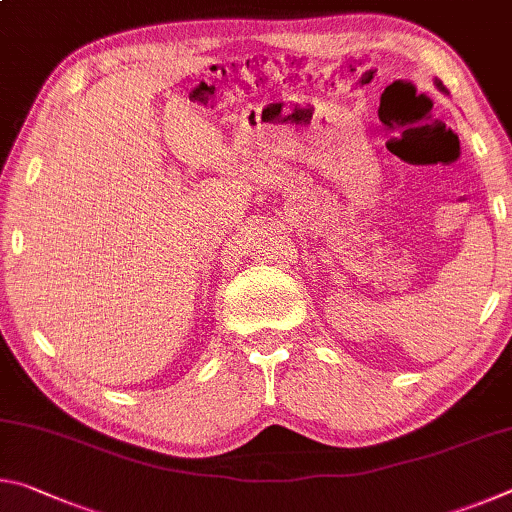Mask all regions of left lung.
<instances>
[{"mask_svg":"<svg viewBox=\"0 0 512 512\" xmlns=\"http://www.w3.org/2000/svg\"><path fill=\"white\" fill-rule=\"evenodd\" d=\"M436 85H438V90H443V92H445V85H443V83L436 81Z\"/></svg>","mask_w":512,"mask_h":512,"instance_id":"obj_1","label":"left lung"}]
</instances>
